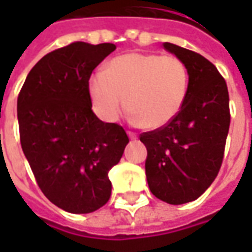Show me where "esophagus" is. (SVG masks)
I'll return each instance as SVG.
<instances>
[{"mask_svg":"<svg viewBox=\"0 0 252 252\" xmlns=\"http://www.w3.org/2000/svg\"><path fill=\"white\" fill-rule=\"evenodd\" d=\"M127 136L130 137L131 140H136V139H137V134H136L134 131H127Z\"/></svg>","mask_w":252,"mask_h":252,"instance_id":"1","label":"esophagus"}]
</instances>
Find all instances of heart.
I'll use <instances>...</instances> for the list:
<instances>
[{
  "label": "heart",
  "mask_w": 252,
  "mask_h": 252,
  "mask_svg": "<svg viewBox=\"0 0 252 252\" xmlns=\"http://www.w3.org/2000/svg\"><path fill=\"white\" fill-rule=\"evenodd\" d=\"M187 64L177 56L127 53L112 59L105 71L90 77L92 106L103 121L115 122L126 106L141 126L157 129L181 111L188 92Z\"/></svg>",
  "instance_id": "heart-1"
}]
</instances>
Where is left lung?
Wrapping results in <instances>:
<instances>
[{
	"label": "left lung",
	"mask_w": 252,
	"mask_h": 252,
	"mask_svg": "<svg viewBox=\"0 0 252 252\" xmlns=\"http://www.w3.org/2000/svg\"><path fill=\"white\" fill-rule=\"evenodd\" d=\"M162 46L187 64L188 92L168 125L144 131L151 193L169 205L198 199L218 177L230 126L227 84L215 64L177 44Z\"/></svg>",
	"instance_id": "8db88e82"
}]
</instances>
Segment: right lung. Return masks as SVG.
Wrapping results in <instances>:
<instances>
[{"label": "right lung", "mask_w": 252, "mask_h": 252, "mask_svg": "<svg viewBox=\"0 0 252 252\" xmlns=\"http://www.w3.org/2000/svg\"><path fill=\"white\" fill-rule=\"evenodd\" d=\"M113 43L73 42L42 57L18 95L19 139L44 196L70 213H91L111 198L109 169L129 137L92 112L88 81Z\"/></svg>", "instance_id": "obj_1"}]
</instances>
